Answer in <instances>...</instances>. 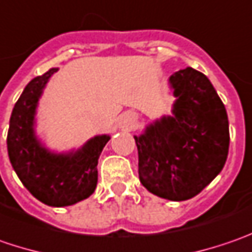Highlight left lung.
Returning a JSON list of instances; mask_svg holds the SVG:
<instances>
[{
	"label": "left lung",
	"mask_w": 252,
	"mask_h": 252,
	"mask_svg": "<svg viewBox=\"0 0 252 252\" xmlns=\"http://www.w3.org/2000/svg\"><path fill=\"white\" fill-rule=\"evenodd\" d=\"M176 101L135 138L138 175L148 190L182 202L194 197L221 172L228 155L227 111L210 80L191 67L173 73Z\"/></svg>",
	"instance_id": "8db88e82"
}]
</instances>
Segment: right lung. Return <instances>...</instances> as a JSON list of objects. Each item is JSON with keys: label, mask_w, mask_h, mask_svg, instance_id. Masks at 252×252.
Listing matches in <instances>:
<instances>
[{"label": "right lung", "mask_w": 252, "mask_h": 252, "mask_svg": "<svg viewBox=\"0 0 252 252\" xmlns=\"http://www.w3.org/2000/svg\"><path fill=\"white\" fill-rule=\"evenodd\" d=\"M58 69L28 83L15 103L6 137L8 157L22 185L42 203L63 207L87 199L97 186V163L108 135L92 138L76 152L53 154L33 131L35 111L45 84Z\"/></svg>", "instance_id": "1"}]
</instances>
